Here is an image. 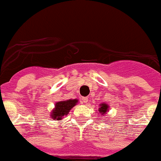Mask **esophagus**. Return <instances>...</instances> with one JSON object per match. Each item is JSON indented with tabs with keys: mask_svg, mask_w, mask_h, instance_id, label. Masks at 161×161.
<instances>
[{
	"mask_svg": "<svg viewBox=\"0 0 161 161\" xmlns=\"http://www.w3.org/2000/svg\"><path fill=\"white\" fill-rule=\"evenodd\" d=\"M87 101H88V98L87 97H83L82 98V102L83 103H87Z\"/></svg>",
	"mask_w": 161,
	"mask_h": 161,
	"instance_id": "1",
	"label": "esophagus"
}]
</instances>
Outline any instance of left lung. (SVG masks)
I'll return each instance as SVG.
<instances>
[{
    "label": "left lung",
    "mask_w": 161,
    "mask_h": 161,
    "mask_svg": "<svg viewBox=\"0 0 161 161\" xmlns=\"http://www.w3.org/2000/svg\"><path fill=\"white\" fill-rule=\"evenodd\" d=\"M109 108H110V106L108 105V104H105V103H101V104H100V108L98 109L99 114H100L101 115H103V116H104V115H105V114H106V112H108Z\"/></svg>",
    "instance_id": "8db88e82"
}]
</instances>
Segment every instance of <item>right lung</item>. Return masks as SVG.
Masks as SVG:
<instances>
[{"instance_id": "1", "label": "right lung", "mask_w": 161, "mask_h": 161, "mask_svg": "<svg viewBox=\"0 0 161 161\" xmlns=\"http://www.w3.org/2000/svg\"><path fill=\"white\" fill-rule=\"evenodd\" d=\"M78 100L77 99H69L67 101H57L55 104V107L52 109L50 116L54 120L61 121V119L67 115L70 110L77 105Z\"/></svg>"}]
</instances>
